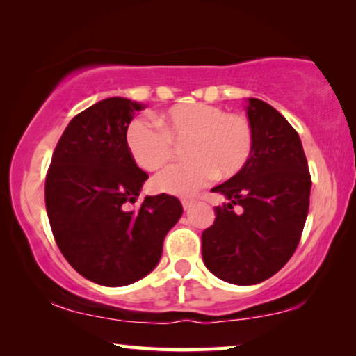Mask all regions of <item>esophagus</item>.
Listing matches in <instances>:
<instances>
[{
  "label": "esophagus",
  "mask_w": 356,
  "mask_h": 356,
  "mask_svg": "<svg viewBox=\"0 0 356 356\" xmlns=\"http://www.w3.org/2000/svg\"><path fill=\"white\" fill-rule=\"evenodd\" d=\"M183 209L184 211H189V209H191L193 206H194V202L193 201H189V199H183Z\"/></svg>",
  "instance_id": "obj_1"
}]
</instances>
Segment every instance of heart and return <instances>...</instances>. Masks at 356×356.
<instances>
[{
    "label": "heart",
    "mask_w": 356,
    "mask_h": 356,
    "mask_svg": "<svg viewBox=\"0 0 356 356\" xmlns=\"http://www.w3.org/2000/svg\"><path fill=\"white\" fill-rule=\"evenodd\" d=\"M159 122L136 118L126 131V144L139 167L155 172L172 160L173 140H189L184 149L188 162L172 165L155 178L162 193L193 196L213 175L232 177L251 157L254 133L243 115L209 104H179L160 115Z\"/></svg>",
    "instance_id": "obj_1"
}]
</instances>
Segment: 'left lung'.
<instances>
[{"label": "left lung", "instance_id": "obj_1", "mask_svg": "<svg viewBox=\"0 0 356 356\" xmlns=\"http://www.w3.org/2000/svg\"><path fill=\"white\" fill-rule=\"evenodd\" d=\"M254 145L245 167L212 188L228 199L202 232L204 264L235 285L277 274L298 246L309 209L311 177L300 136L266 102L248 99Z\"/></svg>", "mask_w": 356, "mask_h": 356}]
</instances>
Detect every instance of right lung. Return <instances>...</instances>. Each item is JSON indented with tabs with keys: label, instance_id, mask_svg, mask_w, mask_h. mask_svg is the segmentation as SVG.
<instances>
[{
	"label": "right lung",
	"instance_id": "right-lung-1",
	"mask_svg": "<svg viewBox=\"0 0 356 356\" xmlns=\"http://www.w3.org/2000/svg\"><path fill=\"white\" fill-rule=\"evenodd\" d=\"M144 105L110 97L81 111L58 140L45 181L50 227L61 254L87 280L134 284L155 269L163 240L183 213L168 194L136 202L147 173L136 165L126 131Z\"/></svg>",
	"mask_w": 356,
	"mask_h": 356
}]
</instances>
